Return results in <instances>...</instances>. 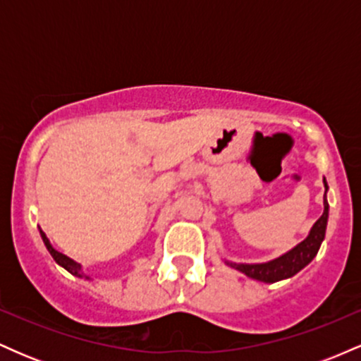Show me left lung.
Returning <instances> with one entry per match:
<instances>
[{
    "instance_id": "1",
    "label": "left lung",
    "mask_w": 361,
    "mask_h": 361,
    "mask_svg": "<svg viewBox=\"0 0 361 361\" xmlns=\"http://www.w3.org/2000/svg\"><path fill=\"white\" fill-rule=\"evenodd\" d=\"M324 188L327 192V183L324 178ZM324 192V212L321 217L317 219V222L314 224L312 229L307 238L304 239L300 244H297L293 250H290L285 255L279 256V258L267 261V263H233V261H226L229 267L235 268L246 276H250L252 280L264 281V283H275V281L290 279L295 273H299L302 268L307 267V264L316 258L321 243L324 241L326 235V226H327V217H329V204H327Z\"/></svg>"
}]
</instances>
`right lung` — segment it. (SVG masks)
Masks as SVG:
<instances>
[{"label":"right lung","mask_w":361,"mask_h":361,"mask_svg":"<svg viewBox=\"0 0 361 361\" xmlns=\"http://www.w3.org/2000/svg\"><path fill=\"white\" fill-rule=\"evenodd\" d=\"M40 235H42V241L45 244V247H47L49 252H51V256H52L54 259H56L57 264H61V267L64 268V270H68L74 276H80V279H82V276H85V273L81 271V264L80 263H76V261H74V259L68 258V256H66V255H62V252L54 250L52 244L49 243L47 235H45L42 231H40ZM86 279H90V276H86Z\"/></svg>","instance_id":"obj_1"}]
</instances>
